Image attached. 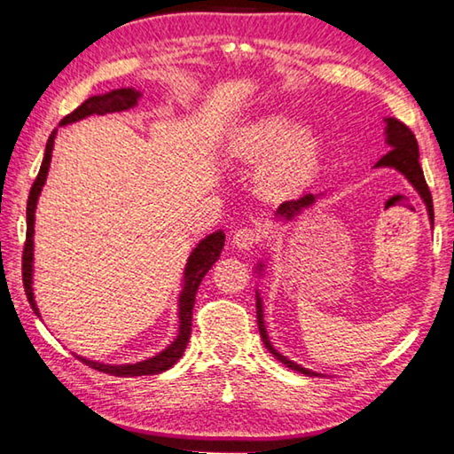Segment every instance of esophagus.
Returning <instances> with one entry per match:
<instances>
[{"label": "esophagus", "instance_id": "1", "mask_svg": "<svg viewBox=\"0 0 454 454\" xmlns=\"http://www.w3.org/2000/svg\"><path fill=\"white\" fill-rule=\"evenodd\" d=\"M260 230L258 228H250V226H244V228H238L234 236H232V244L236 246L238 250H250L254 248V246L260 242Z\"/></svg>", "mask_w": 454, "mask_h": 454}]
</instances>
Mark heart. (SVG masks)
I'll list each match as a JSON object with an SVG mask.
<instances>
[{
  "label": "heart",
  "mask_w": 454,
  "mask_h": 454,
  "mask_svg": "<svg viewBox=\"0 0 454 454\" xmlns=\"http://www.w3.org/2000/svg\"><path fill=\"white\" fill-rule=\"evenodd\" d=\"M238 153L244 162L262 164L260 190L280 194L304 186L320 158L318 136L286 114H272L244 134Z\"/></svg>",
  "instance_id": "1"
}]
</instances>
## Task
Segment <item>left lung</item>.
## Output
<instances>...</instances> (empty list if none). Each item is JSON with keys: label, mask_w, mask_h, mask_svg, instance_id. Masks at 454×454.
I'll list each match as a JSON object with an SVG mask.
<instances>
[{"label": "left lung", "mask_w": 454, "mask_h": 454, "mask_svg": "<svg viewBox=\"0 0 454 454\" xmlns=\"http://www.w3.org/2000/svg\"><path fill=\"white\" fill-rule=\"evenodd\" d=\"M387 121V128H384V134H387V144H388V152L384 153V156L379 160V162L374 164V168H395V170L401 172L406 180L412 184V188L419 192L422 202L427 206V212H428V220L430 224H434V212H433V196H430V190L427 186V180H425V174H422V168L419 164V144H417V137L411 132V128H406L403 121H398L396 118H384ZM320 196L325 194H304L302 198L298 200H290V202H284L280 204V208L276 210V218L278 220H294L296 216H301L304 210H309L314 206V202ZM258 274L264 270V262H260L256 266ZM256 317H258V330H260V336H262V342L264 347L268 348V352L274 358H278L282 364H286L288 368L296 372H302L306 376H325L320 372H314L309 371V368H304L301 364L292 363L284 355H280L278 350L272 347L270 338H268L266 333V326H264V309H262V296H260V292L256 290Z\"/></svg>", "instance_id": "left-lung-1"}]
</instances>
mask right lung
<instances>
[{"label":"right lung","instance_id":"right-lung-1","mask_svg":"<svg viewBox=\"0 0 454 454\" xmlns=\"http://www.w3.org/2000/svg\"><path fill=\"white\" fill-rule=\"evenodd\" d=\"M140 91L134 88H120V90H112L107 94L102 96H91L83 102L80 107H75L72 114L61 120L59 126H67L72 121L83 120L88 116H104V114H112V112H124L129 110V107L137 106V99H140ZM58 129H53L48 144H45V156L40 168V174L34 182L32 190H29V198H27V234H26V246H24V260H21V270H24V288H26V296L29 304H32V310L40 317V309H37L35 298H34V224H35V208H37V198L42 194V188L45 184V178H48L50 172V162H51V150H53V140H56ZM224 232L218 230V232H212L200 240L192 254L188 256L186 268H184V286L178 298V336L174 338L172 344L158 352L156 356L145 358L142 363H134V364H104V363H96V360H88L83 356H78L82 363H86L90 368H96L99 372L106 374H114V376H148V374H160L172 368L178 360L182 358L184 350L188 347L190 340V333H192V309H194V301H196V290L200 286V282L206 276V272L210 270L212 264L216 262L222 248H224Z\"/></svg>","mask_w":454,"mask_h":454}]
</instances>
